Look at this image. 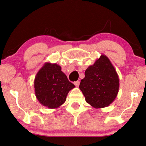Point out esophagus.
<instances>
[{
    "instance_id": "obj_1",
    "label": "esophagus",
    "mask_w": 146,
    "mask_h": 146,
    "mask_svg": "<svg viewBox=\"0 0 146 146\" xmlns=\"http://www.w3.org/2000/svg\"><path fill=\"white\" fill-rule=\"evenodd\" d=\"M74 84H75V85L77 86V87H78L79 86V84H80V81L79 80H77V81H75V82H74Z\"/></svg>"
}]
</instances>
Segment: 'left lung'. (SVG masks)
Here are the masks:
<instances>
[{"label":"left lung","instance_id":"obj_1","mask_svg":"<svg viewBox=\"0 0 146 146\" xmlns=\"http://www.w3.org/2000/svg\"><path fill=\"white\" fill-rule=\"evenodd\" d=\"M80 81L79 88L85 100L93 108L110 106L119 92V76L109 58L104 54L89 66Z\"/></svg>","mask_w":146,"mask_h":146}]
</instances>
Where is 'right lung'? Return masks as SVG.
Masks as SVG:
<instances>
[{
  "label": "right lung",
  "mask_w": 146,
  "mask_h": 146,
  "mask_svg": "<svg viewBox=\"0 0 146 146\" xmlns=\"http://www.w3.org/2000/svg\"><path fill=\"white\" fill-rule=\"evenodd\" d=\"M34 88L40 104L56 109L66 102L67 94L75 85L69 81L59 65L46 62L36 73Z\"/></svg>",
  "instance_id": "1"
}]
</instances>
